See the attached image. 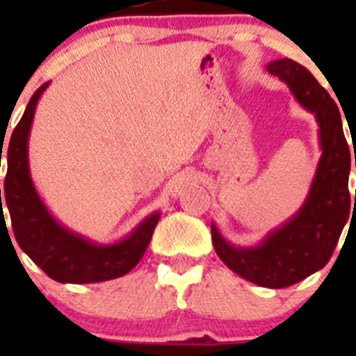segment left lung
I'll return each mask as SVG.
<instances>
[{"mask_svg": "<svg viewBox=\"0 0 356 356\" xmlns=\"http://www.w3.org/2000/svg\"><path fill=\"white\" fill-rule=\"evenodd\" d=\"M266 67L316 118L319 162L303 205L287 221L267 232L259 244L237 246L222 237L216 222H212V244L219 259L241 278L260 287L284 289L323 269L332 259L353 205L348 191L351 156L341 110L312 72L291 58H278Z\"/></svg>", "mask_w": 356, "mask_h": 356, "instance_id": "8db88e82", "label": "left lung"}]
</instances>
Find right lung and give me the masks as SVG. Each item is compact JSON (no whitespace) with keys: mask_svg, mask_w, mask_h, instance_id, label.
I'll use <instances>...</instances> for the list:
<instances>
[{"mask_svg":"<svg viewBox=\"0 0 356 356\" xmlns=\"http://www.w3.org/2000/svg\"><path fill=\"white\" fill-rule=\"evenodd\" d=\"M48 87L49 81L35 90L23 118L12 131L5 155V203H1L0 188V222H5L3 210L8 209L19 248L55 282L97 284L124 276L146 253L153 229L160 219V210L144 217L127 237L106 244L72 232L49 212L31 180L28 159V140L37 103ZM0 153H3V147Z\"/></svg>","mask_w":356,"mask_h":356,"instance_id":"obj_1","label":"right lung"}]
</instances>
